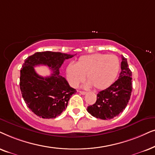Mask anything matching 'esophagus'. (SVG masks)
<instances>
[{"label":"esophagus","instance_id":"esophagus-1","mask_svg":"<svg viewBox=\"0 0 155 155\" xmlns=\"http://www.w3.org/2000/svg\"><path fill=\"white\" fill-rule=\"evenodd\" d=\"M79 93L82 95H85L86 94V91H79Z\"/></svg>","mask_w":155,"mask_h":155}]
</instances>
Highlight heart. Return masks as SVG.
Listing matches in <instances>:
<instances>
[{
    "instance_id": "b5f03b06",
    "label": "heart",
    "mask_w": 155,
    "mask_h": 155,
    "mask_svg": "<svg viewBox=\"0 0 155 155\" xmlns=\"http://www.w3.org/2000/svg\"><path fill=\"white\" fill-rule=\"evenodd\" d=\"M120 63L116 55L96 53L82 56L76 64L70 63L67 68V76L71 86L76 88L85 80V88L94 86L104 90L114 83L118 75Z\"/></svg>"
}]
</instances>
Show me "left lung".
Masks as SVG:
<instances>
[{"instance_id": "obj_1", "label": "left lung", "mask_w": 155, "mask_h": 155, "mask_svg": "<svg viewBox=\"0 0 155 155\" xmlns=\"http://www.w3.org/2000/svg\"><path fill=\"white\" fill-rule=\"evenodd\" d=\"M120 68L118 79L106 89L99 92L96 103L88 106V112L96 118L110 120L118 116L128 104L133 89L132 71L127 59L123 56Z\"/></svg>"}]
</instances>
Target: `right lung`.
I'll use <instances>...</instances> for the list:
<instances>
[{"mask_svg":"<svg viewBox=\"0 0 155 155\" xmlns=\"http://www.w3.org/2000/svg\"><path fill=\"white\" fill-rule=\"evenodd\" d=\"M74 55L46 51L28 57L20 70V87L27 106L42 118H55L67 107L76 89L69 86L59 74V68L65 59ZM47 65L53 73L46 78L36 74L34 67Z\"/></svg>","mask_w":155,"mask_h":155,"instance_id":"obj_1","label":"right lung"}]
</instances>
